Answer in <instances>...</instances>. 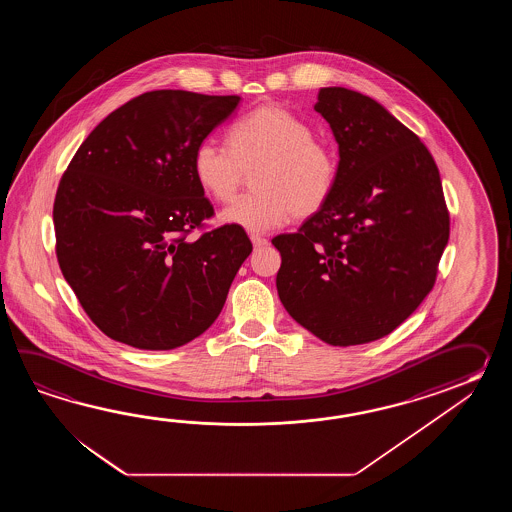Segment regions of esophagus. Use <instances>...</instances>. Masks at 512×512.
I'll return each instance as SVG.
<instances>
[{"mask_svg": "<svg viewBox=\"0 0 512 512\" xmlns=\"http://www.w3.org/2000/svg\"><path fill=\"white\" fill-rule=\"evenodd\" d=\"M251 241L256 249H261V247H267V245H269V240H267V238H261L258 234H252Z\"/></svg>", "mask_w": 512, "mask_h": 512, "instance_id": "34e87169", "label": "esophagus"}]
</instances>
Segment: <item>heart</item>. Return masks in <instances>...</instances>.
I'll return each instance as SVG.
<instances>
[{"label": "heart", "mask_w": 512, "mask_h": 512, "mask_svg": "<svg viewBox=\"0 0 512 512\" xmlns=\"http://www.w3.org/2000/svg\"><path fill=\"white\" fill-rule=\"evenodd\" d=\"M229 146L214 139L197 142L192 172L210 199L227 203L238 192L245 170L254 192L221 210L223 223L249 232H269L291 216L311 218L326 207L337 186L338 157L316 139L309 122L293 111L265 104L229 128Z\"/></svg>", "instance_id": "heart-1"}]
</instances>
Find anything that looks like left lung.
<instances>
[{
	"mask_svg": "<svg viewBox=\"0 0 512 512\" xmlns=\"http://www.w3.org/2000/svg\"><path fill=\"white\" fill-rule=\"evenodd\" d=\"M315 109L338 144L326 207L272 245L294 320L331 346L390 335L434 287L450 218L434 157L373 98L322 87Z\"/></svg>",
	"mask_w": 512,
	"mask_h": 512,
	"instance_id": "8db88e82",
	"label": "left lung"
}]
</instances>
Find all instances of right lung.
I'll list each match as a JSON object with an SVG mask.
<instances>
[{"label":"right lung","mask_w":512,"mask_h":512,"mask_svg":"<svg viewBox=\"0 0 512 512\" xmlns=\"http://www.w3.org/2000/svg\"><path fill=\"white\" fill-rule=\"evenodd\" d=\"M240 100L181 89L131 98L87 135L62 175L56 258L109 338L131 348H179L221 313L252 243L236 225L188 240L214 216L192 153Z\"/></svg>","instance_id":"right-lung-1"}]
</instances>
